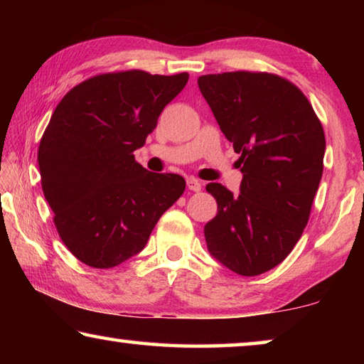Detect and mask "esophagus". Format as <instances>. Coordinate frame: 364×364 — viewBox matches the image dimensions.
Returning a JSON list of instances; mask_svg holds the SVG:
<instances>
[{
	"label": "esophagus",
	"instance_id": "1",
	"mask_svg": "<svg viewBox=\"0 0 364 364\" xmlns=\"http://www.w3.org/2000/svg\"><path fill=\"white\" fill-rule=\"evenodd\" d=\"M186 184H188V189L193 191V193H199V191L202 189V184L197 181L196 178H188Z\"/></svg>",
	"mask_w": 364,
	"mask_h": 364
}]
</instances>
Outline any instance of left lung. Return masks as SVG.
Segmentation results:
<instances>
[{
	"label": "left lung",
	"instance_id": "left-lung-1",
	"mask_svg": "<svg viewBox=\"0 0 364 364\" xmlns=\"http://www.w3.org/2000/svg\"><path fill=\"white\" fill-rule=\"evenodd\" d=\"M221 132L237 152L241 194L205 189L218 210L204 228L210 254L241 276H257L291 254L310 218L323 176V125L284 77L236 70L197 78Z\"/></svg>",
	"mask_w": 364,
	"mask_h": 364
}]
</instances>
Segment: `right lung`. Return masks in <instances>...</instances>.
Wrapping results in <instances>:
<instances>
[{
    "instance_id": "obj_1",
    "label": "right lung",
    "mask_w": 364,
    "mask_h": 364,
    "mask_svg": "<svg viewBox=\"0 0 364 364\" xmlns=\"http://www.w3.org/2000/svg\"><path fill=\"white\" fill-rule=\"evenodd\" d=\"M189 73H100L67 93L38 147L41 188L59 237L80 262L112 268L144 249L186 181L152 173L134 151L157 127Z\"/></svg>"
}]
</instances>
